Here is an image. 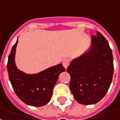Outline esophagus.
I'll list each match as a JSON object with an SVG mask.
<instances>
[{
	"label": "esophagus",
	"instance_id": "esophagus-1",
	"mask_svg": "<svg viewBox=\"0 0 120 120\" xmlns=\"http://www.w3.org/2000/svg\"><path fill=\"white\" fill-rule=\"evenodd\" d=\"M63 67H65V68H67L68 67V66L70 64V60L68 59H65L63 61Z\"/></svg>",
	"mask_w": 120,
	"mask_h": 120
}]
</instances>
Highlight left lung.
<instances>
[{
    "instance_id": "left-lung-1",
    "label": "left lung",
    "mask_w": 120,
    "mask_h": 120,
    "mask_svg": "<svg viewBox=\"0 0 120 120\" xmlns=\"http://www.w3.org/2000/svg\"><path fill=\"white\" fill-rule=\"evenodd\" d=\"M70 89L82 105H93L105 96L112 81L114 64L112 49L105 38L97 32L91 36L88 52L74 59L67 67Z\"/></svg>"
}]
</instances>
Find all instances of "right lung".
<instances>
[{"mask_svg":"<svg viewBox=\"0 0 120 120\" xmlns=\"http://www.w3.org/2000/svg\"><path fill=\"white\" fill-rule=\"evenodd\" d=\"M18 40L8 56L7 69L9 79L17 96L23 103L33 106L46 105L51 100L53 87L59 76L65 71L62 64L53 66L38 74H27L18 70L15 54Z\"/></svg>","mask_w":120,"mask_h":120,"instance_id":"1","label":"right lung"}]
</instances>
